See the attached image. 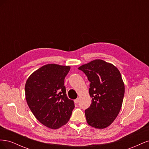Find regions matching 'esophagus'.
Segmentation results:
<instances>
[{
	"label": "esophagus",
	"instance_id": "34e87169",
	"mask_svg": "<svg viewBox=\"0 0 149 149\" xmlns=\"http://www.w3.org/2000/svg\"><path fill=\"white\" fill-rule=\"evenodd\" d=\"M79 98L76 99V100H74V102L75 103H78V102H79Z\"/></svg>",
	"mask_w": 149,
	"mask_h": 149
}]
</instances>
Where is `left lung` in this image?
Instances as JSON below:
<instances>
[{
    "label": "left lung",
    "mask_w": 149,
    "mask_h": 149,
    "mask_svg": "<svg viewBox=\"0 0 149 149\" xmlns=\"http://www.w3.org/2000/svg\"><path fill=\"white\" fill-rule=\"evenodd\" d=\"M90 81L91 106L85 111L88 124L97 129L109 126L118 116L123 104L124 83L119 70L110 63L94 60L78 68Z\"/></svg>",
    "instance_id": "obj_1"
}]
</instances>
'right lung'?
<instances>
[{
    "instance_id": "add662e5",
    "label": "right lung",
    "mask_w": 149,
    "mask_h": 149,
    "mask_svg": "<svg viewBox=\"0 0 149 149\" xmlns=\"http://www.w3.org/2000/svg\"><path fill=\"white\" fill-rule=\"evenodd\" d=\"M70 66L45 65L31 73L25 86V99L37 119L46 127L56 129L68 122L74 108L64 86Z\"/></svg>"
}]
</instances>
